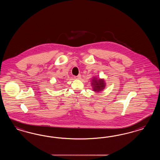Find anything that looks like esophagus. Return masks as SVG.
<instances>
[{
	"instance_id": "esophagus-1",
	"label": "esophagus",
	"mask_w": 160,
	"mask_h": 160,
	"mask_svg": "<svg viewBox=\"0 0 160 160\" xmlns=\"http://www.w3.org/2000/svg\"><path fill=\"white\" fill-rule=\"evenodd\" d=\"M81 74H78V76H76L75 77V78H77V79H80V78H81Z\"/></svg>"
}]
</instances>
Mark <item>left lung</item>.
<instances>
[{"mask_svg":"<svg viewBox=\"0 0 160 160\" xmlns=\"http://www.w3.org/2000/svg\"><path fill=\"white\" fill-rule=\"evenodd\" d=\"M93 91L95 92H102L105 88V82L103 79H97L96 78H93L92 80Z\"/></svg>","mask_w":160,"mask_h":160,"instance_id":"1","label":"left lung"}]
</instances>
